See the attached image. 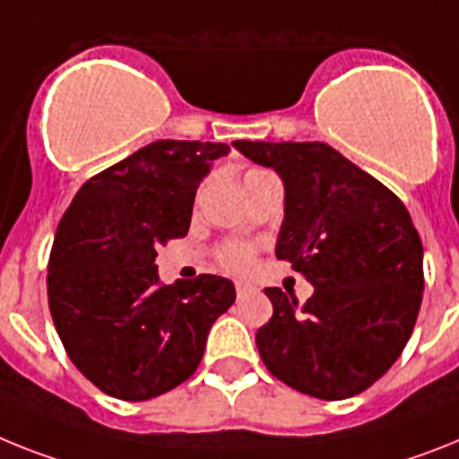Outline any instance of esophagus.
Segmentation results:
<instances>
[{
  "mask_svg": "<svg viewBox=\"0 0 459 459\" xmlns=\"http://www.w3.org/2000/svg\"><path fill=\"white\" fill-rule=\"evenodd\" d=\"M254 289H256V287H254V284H249V282H236V294L240 296V299H242V296L252 294Z\"/></svg>",
  "mask_w": 459,
  "mask_h": 459,
  "instance_id": "obj_1",
  "label": "esophagus"
}]
</instances>
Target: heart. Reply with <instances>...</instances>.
Wrapping results in <instances>:
<instances>
[{
	"label": "heart",
	"instance_id": "heart-1",
	"mask_svg": "<svg viewBox=\"0 0 459 459\" xmlns=\"http://www.w3.org/2000/svg\"><path fill=\"white\" fill-rule=\"evenodd\" d=\"M252 259L254 252L247 245H229V247L221 249V265L229 268V271H247L249 265H252Z\"/></svg>",
	"mask_w": 459,
	"mask_h": 459
}]
</instances>
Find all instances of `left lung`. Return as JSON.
I'll return each instance as SVG.
<instances>
[{
  "label": "left lung",
  "instance_id": "obj_1",
  "mask_svg": "<svg viewBox=\"0 0 459 459\" xmlns=\"http://www.w3.org/2000/svg\"><path fill=\"white\" fill-rule=\"evenodd\" d=\"M282 179L277 259L315 287L306 306L268 287L256 331L268 371L303 394L338 402L399 359L422 303V242L403 203L322 142H233Z\"/></svg>",
  "mask_w": 459,
  "mask_h": 459
}]
</instances>
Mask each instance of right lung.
Returning a JSON list of instances; mask_svg holds the SVG:
<instances>
[{
	"instance_id": "right-lung-1",
	"label": "right lung",
	"mask_w": 459,
	"mask_h": 459,
	"mask_svg": "<svg viewBox=\"0 0 459 459\" xmlns=\"http://www.w3.org/2000/svg\"><path fill=\"white\" fill-rule=\"evenodd\" d=\"M229 146L158 140L91 177L60 219L48 307L69 359L123 402L163 394L198 368L236 301L219 275L158 282V247L188 233L195 188Z\"/></svg>"
}]
</instances>
